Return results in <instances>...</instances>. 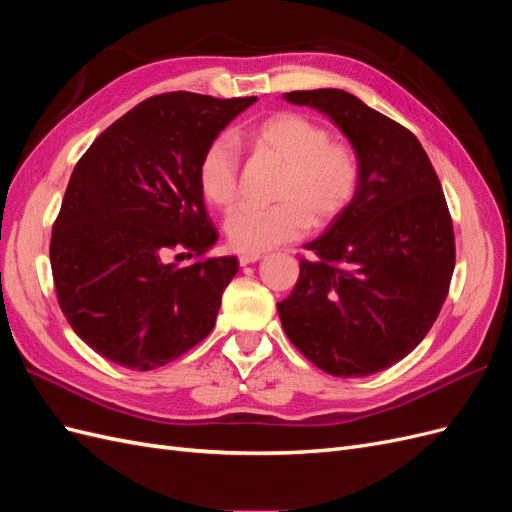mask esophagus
Here are the masks:
<instances>
[{"mask_svg": "<svg viewBox=\"0 0 512 512\" xmlns=\"http://www.w3.org/2000/svg\"><path fill=\"white\" fill-rule=\"evenodd\" d=\"M260 258H262L260 254H241V256H239V265H241V267L254 265V262H258Z\"/></svg>", "mask_w": 512, "mask_h": 512, "instance_id": "34e87169", "label": "esophagus"}]
</instances>
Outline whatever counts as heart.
<instances>
[{
    "instance_id": "1",
    "label": "heart",
    "mask_w": 512,
    "mask_h": 512,
    "mask_svg": "<svg viewBox=\"0 0 512 512\" xmlns=\"http://www.w3.org/2000/svg\"><path fill=\"white\" fill-rule=\"evenodd\" d=\"M258 158L282 166L269 209H239L226 220L228 243L241 254H262L301 239L309 226L324 228L352 205L361 185V160L352 145L331 141L316 119L282 111L245 132ZM198 190L215 209L228 211L239 200L241 164L224 136L203 149L196 168Z\"/></svg>"
}]
</instances>
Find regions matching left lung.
<instances>
[{
	"label": "left lung",
	"mask_w": 512,
	"mask_h": 512,
	"mask_svg": "<svg viewBox=\"0 0 512 512\" xmlns=\"http://www.w3.org/2000/svg\"><path fill=\"white\" fill-rule=\"evenodd\" d=\"M329 115L361 160L359 194L307 243L299 282L277 303L305 359L337 378L399 363L436 322L455 269V232L418 138L344 89L290 91Z\"/></svg>",
	"instance_id": "obj_1"
}]
</instances>
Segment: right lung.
Returning <instances> with one entry per match:
<instances>
[{
    "instance_id": "add662e5",
    "label": "right lung",
    "mask_w": 512,
    "mask_h": 512,
    "mask_svg": "<svg viewBox=\"0 0 512 512\" xmlns=\"http://www.w3.org/2000/svg\"><path fill=\"white\" fill-rule=\"evenodd\" d=\"M256 100L153 96L108 126L74 166L51 235L53 282L70 327L104 359L149 371L211 333L239 265L207 256L218 230L196 168ZM183 249L192 266L167 262Z\"/></svg>"
}]
</instances>
